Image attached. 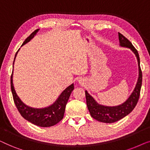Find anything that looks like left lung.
Returning a JSON list of instances; mask_svg holds the SVG:
<instances>
[{
  "label": "left lung",
  "instance_id": "1",
  "mask_svg": "<svg viewBox=\"0 0 150 150\" xmlns=\"http://www.w3.org/2000/svg\"><path fill=\"white\" fill-rule=\"evenodd\" d=\"M118 33L120 46L130 48L136 55L139 65V79L132 93L131 94L128 99L124 103H123L120 106H105L100 105L88 93L87 91H85L87 106L88 109H89L90 115L95 120L104 123H113L117 122V121L124 118V117L128 115L130 112H132L139 101L141 88V85H142V71H141L140 67V59H139L138 51L133 46L132 43L128 39L125 38L120 33Z\"/></svg>",
  "mask_w": 150,
  "mask_h": 150
}]
</instances>
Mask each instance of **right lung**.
I'll return each mask as SVG.
<instances>
[{"mask_svg":"<svg viewBox=\"0 0 150 150\" xmlns=\"http://www.w3.org/2000/svg\"><path fill=\"white\" fill-rule=\"evenodd\" d=\"M38 29H36L26 39L22 45L31 40L33 36L38 32ZM18 52L16 53V56ZM14 58V60H15ZM14 63V61H13ZM12 75L11 76V89L14 103L17 107L18 111L23 117L28 122L32 123L36 126L41 127H50L54 126L57 123H59L63 118L64 112L67 102L68 101L69 96L71 91L74 89V84L69 86L67 89H65L63 93L61 94L58 99L52 105L45 108H33L28 107L21 101L19 97L17 96L14 89L13 85V80H12Z\"/></svg>","mask_w":150,"mask_h":150,"instance_id":"1","label":"right lung"}]
</instances>
